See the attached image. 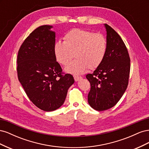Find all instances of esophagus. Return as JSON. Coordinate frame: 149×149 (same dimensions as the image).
Returning a JSON list of instances; mask_svg holds the SVG:
<instances>
[{"label": "esophagus", "instance_id": "1", "mask_svg": "<svg viewBox=\"0 0 149 149\" xmlns=\"http://www.w3.org/2000/svg\"><path fill=\"white\" fill-rule=\"evenodd\" d=\"M81 78H82L80 77V76H74V79L76 82L80 80Z\"/></svg>", "mask_w": 149, "mask_h": 149}]
</instances>
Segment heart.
<instances>
[{
  "label": "heart",
  "instance_id": "1",
  "mask_svg": "<svg viewBox=\"0 0 149 149\" xmlns=\"http://www.w3.org/2000/svg\"><path fill=\"white\" fill-rule=\"evenodd\" d=\"M63 42H57L54 53L59 63L68 65L74 57L77 59L65 68L66 73L78 75L89 67L96 68L105 57L107 42L104 36L83 29H72L65 35Z\"/></svg>",
  "mask_w": 149,
  "mask_h": 149
}]
</instances>
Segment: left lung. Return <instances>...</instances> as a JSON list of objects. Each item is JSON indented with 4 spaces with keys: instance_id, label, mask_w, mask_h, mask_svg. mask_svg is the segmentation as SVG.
<instances>
[{
    "instance_id": "8db88e82",
    "label": "left lung",
    "mask_w": 149,
    "mask_h": 149,
    "mask_svg": "<svg viewBox=\"0 0 149 149\" xmlns=\"http://www.w3.org/2000/svg\"><path fill=\"white\" fill-rule=\"evenodd\" d=\"M107 50L101 65L93 74L86 75L91 84L89 104L98 111L114 106L127 88L130 73V57L120 36L104 24Z\"/></svg>"
}]
</instances>
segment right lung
<instances>
[{
  "instance_id": "obj_1",
  "label": "right lung",
  "mask_w": 149,
  "mask_h": 149,
  "mask_svg": "<svg viewBox=\"0 0 149 149\" xmlns=\"http://www.w3.org/2000/svg\"><path fill=\"white\" fill-rule=\"evenodd\" d=\"M52 25L36 29L21 45L17 56L18 78L30 100L39 109L53 111L65 101L74 83L73 76L61 74L54 53L55 32Z\"/></svg>"
}]
</instances>
